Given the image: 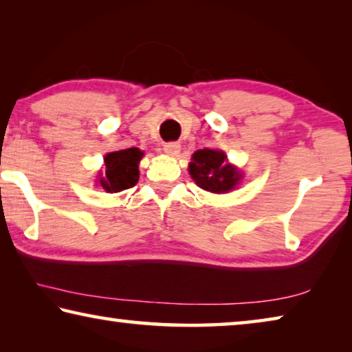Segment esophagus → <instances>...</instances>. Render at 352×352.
Listing matches in <instances>:
<instances>
[{
	"mask_svg": "<svg viewBox=\"0 0 352 352\" xmlns=\"http://www.w3.org/2000/svg\"><path fill=\"white\" fill-rule=\"evenodd\" d=\"M180 148L182 146L178 144V142H166L163 146V151L168 155H170V157H177V155L180 153Z\"/></svg>",
	"mask_w": 352,
	"mask_h": 352,
	"instance_id": "esophagus-1",
	"label": "esophagus"
}]
</instances>
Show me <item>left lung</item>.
I'll return each instance as SVG.
<instances>
[{"label": "left lung", "instance_id": "1", "mask_svg": "<svg viewBox=\"0 0 352 352\" xmlns=\"http://www.w3.org/2000/svg\"><path fill=\"white\" fill-rule=\"evenodd\" d=\"M189 174L199 188L214 194L230 192L241 182V174L233 164H226V155L214 148L194 152Z\"/></svg>", "mask_w": 352, "mask_h": 352}]
</instances>
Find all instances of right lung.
I'll use <instances>...</instances> for the list:
<instances>
[{
	"mask_svg": "<svg viewBox=\"0 0 352 352\" xmlns=\"http://www.w3.org/2000/svg\"><path fill=\"white\" fill-rule=\"evenodd\" d=\"M142 151L138 147L110 152L104 158V172H99V184L105 192H121L133 188L140 178V162Z\"/></svg>",
	"mask_w": 352,
	"mask_h": 352,
	"instance_id": "obj_1",
	"label": "right lung"
}]
</instances>
